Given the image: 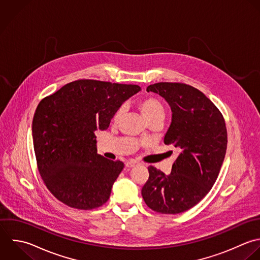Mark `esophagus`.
Segmentation results:
<instances>
[{
  "label": "esophagus",
  "instance_id": "obj_1",
  "mask_svg": "<svg viewBox=\"0 0 260 260\" xmlns=\"http://www.w3.org/2000/svg\"><path fill=\"white\" fill-rule=\"evenodd\" d=\"M137 164H138V162H137L136 160H129V161H127V162L125 163V166L128 167V168H132V167L136 166Z\"/></svg>",
  "mask_w": 260,
  "mask_h": 260
}]
</instances>
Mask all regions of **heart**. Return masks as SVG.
Here are the masks:
<instances>
[{"label": "heart", "mask_w": 260, "mask_h": 260, "mask_svg": "<svg viewBox=\"0 0 260 260\" xmlns=\"http://www.w3.org/2000/svg\"><path fill=\"white\" fill-rule=\"evenodd\" d=\"M138 106L142 111L145 118L149 121L155 118L164 119L165 116V106L162 101L156 96H146L138 101ZM123 112V108L120 107L114 114V120H117Z\"/></svg>", "instance_id": "1"}]
</instances>
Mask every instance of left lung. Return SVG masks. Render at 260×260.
<instances>
[{
	"label": "left lung",
	"instance_id": "1",
	"mask_svg": "<svg viewBox=\"0 0 260 260\" xmlns=\"http://www.w3.org/2000/svg\"><path fill=\"white\" fill-rule=\"evenodd\" d=\"M148 92L162 96L172 111L165 145L179 155L169 175L150 166L142 188L146 205L161 214L183 213L199 204L216 182L227 150L225 119L200 90L183 83L161 82Z\"/></svg>",
	"mask_w": 260,
	"mask_h": 260
}]
</instances>
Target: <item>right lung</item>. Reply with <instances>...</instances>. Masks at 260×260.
I'll return each instance as SVG.
<instances>
[{
	"mask_svg": "<svg viewBox=\"0 0 260 260\" xmlns=\"http://www.w3.org/2000/svg\"><path fill=\"white\" fill-rule=\"evenodd\" d=\"M138 85L77 80L43 98L32 121L39 174L52 196L68 207L93 210L104 205L124 165L97 154V129L108 128Z\"/></svg>",
	"mask_w": 260,
	"mask_h": 260,
	"instance_id": "obj_1",
	"label": "right lung"
}]
</instances>
